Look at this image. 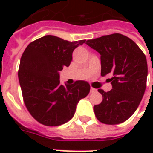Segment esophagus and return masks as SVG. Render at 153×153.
I'll use <instances>...</instances> for the list:
<instances>
[{
    "mask_svg": "<svg viewBox=\"0 0 153 153\" xmlns=\"http://www.w3.org/2000/svg\"><path fill=\"white\" fill-rule=\"evenodd\" d=\"M90 91H91V93H95V92H97V89H95V88H92V87H91Z\"/></svg>",
    "mask_w": 153,
    "mask_h": 153,
    "instance_id": "esophagus-1",
    "label": "esophagus"
}]
</instances>
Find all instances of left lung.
Wrapping results in <instances>:
<instances>
[{
	"instance_id": "left-lung-1",
	"label": "left lung",
	"mask_w": 153,
	"mask_h": 153,
	"mask_svg": "<svg viewBox=\"0 0 153 153\" xmlns=\"http://www.w3.org/2000/svg\"><path fill=\"white\" fill-rule=\"evenodd\" d=\"M86 43L101 55V75L111 76L108 80L112 89H98L102 102L93 106L97 119L106 125L123 123L135 112L144 94L146 56L134 41L120 33L88 40Z\"/></svg>"
}]
</instances>
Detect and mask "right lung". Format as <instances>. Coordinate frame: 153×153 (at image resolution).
Returning a JSON list of instances; mask_svg holds the SVG:
<instances>
[{"instance_id": "add662e5", "label": "right lung", "mask_w": 153, "mask_h": 153, "mask_svg": "<svg viewBox=\"0 0 153 153\" xmlns=\"http://www.w3.org/2000/svg\"><path fill=\"white\" fill-rule=\"evenodd\" d=\"M85 42L46 35L28 44L22 55L18 76L24 102L41 124L57 126L68 122L79 100L89 93L86 81L65 86L60 83V71L70 65L74 50Z\"/></svg>"}]
</instances>
